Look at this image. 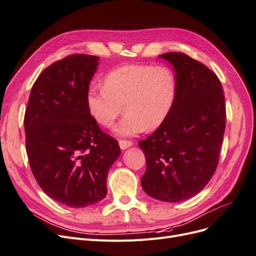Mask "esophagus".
Returning <instances> with one entry per match:
<instances>
[{"label":"esophagus","instance_id":"obj_1","mask_svg":"<svg viewBox=\"0 0 256 256\" xmlns=\"http://www.w3.org/2000/svg\"><path fill=\"white\" fill-rule=\"evenodd\" d=\"M120 150H127L128 147H130V146H132L134 145V143L131 142V141H127V140H120Z\"/></svg>","mask_w":256,"mask_h":256}]
</instances>
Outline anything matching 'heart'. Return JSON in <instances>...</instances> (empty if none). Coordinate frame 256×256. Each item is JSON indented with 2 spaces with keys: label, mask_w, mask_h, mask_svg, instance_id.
<instances>
[{
  "label": "heart",
  "mask_w": 256,
  "mask_h": 256,
  "mask_svg": "<svg viewBox=\"0 0 256 256\" xmlns=\"http://www.w3.org/2000/svg\"><path fill=\"white\" fill-rule=\"evenodd\" d=\"M177 95V78L168 66L125 65L104 78V86L92 85L86 92L88 112L104 127H110L122 110L125 115L114 131L131 136L162 125Z\"/></svg>",
  "instance_id": "heart-1"
}]
</instances>
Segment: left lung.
Segmentation results:
<instances>
[{
    "mask_svg": "<svg viewBox=\"0 0 256 256\" xmlns=\"http://www.w3.org/2000/svg\"><path fill=\"white\" fill-rule=\"evenodd\" d=\"M177 78L175 104L166 120L138 144L146 159L141 177L150 196L177 203L194 196L212 180L226 130V99L218 76L182 52L159 56Z\"/></svg>",
    "mask_w": 256,
    "mask_h": 256,
    "instance_id": "obj_1",
    "label": "left lung"
}]
</instances>
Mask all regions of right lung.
<instances>
[{"mask_svg": "<svg viewBox=\"0 0 256 256\" xmlns=\"http://www.w3.org/2000/svg\"><path fill=\"white\" fill-rule=\"evenodd\" d=\"M98 56L72 54L51 64L30 90L24 115L30 166L42 191L68 207L98 203L120 157L118 142L88 112L86 92Z\"/></svg>", "mask_w": 256, "mask_h": 256, "instance_id": "1", "label": "right lung"}]
</instances>
